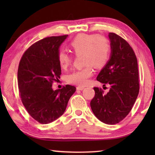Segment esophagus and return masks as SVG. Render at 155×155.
Listing matches in <instances>:
<instances>
[{
  "instance_id": "esophagus-1",
  "label": "esophagus",
  "mask_w": 155,
  "mask_h": 155,
  "mask_svg": "<svg viewBox=\"0 0 155 155\" xmlns=\"http://www.w3.org/2000/svg\"><path fill=\"white\" fill-rule=\"evenodd\" d=\"M84 89V87L82 86H78L77 87V90H82Z\"/></svg>"
}]
</instances>
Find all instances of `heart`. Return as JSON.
<instances>
[{
	"label": "heart",
	"mask_w": 155,
	"mask_h": 155,
	"mask_svg": "<svg viewBox=\"0 0 155 155\" xmlns=\"http://www.w3.org/2000/svg\"><path fill=\"white\" fill-rule=\"evenodd\" d=\"M70 47L75 55L82 54L84 66L69 74L67 80L69 83L84 86L93 75V66L97 69L105 66L109 61L111 45L105 37L97 35L81 34L70 43ZM58 63L62 69L71 65L73 58L65 51H60L57 55Z\"/></svg>",
	"instance_id": "obj_1"
}]
</instances>
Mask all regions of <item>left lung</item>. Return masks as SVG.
Instances as JSON below:
<instances>
[{"label":"left lung","instance_id":"obj_1","mask_svg":"<svg viewBox=\"0 0 155 155\" xmlns=\"http://www.w3.org/2000/svg\"><path fill=\"white\" fill-rule=\"evenodd\" d=\"M111 58L97 76V80L110 85L104 93L94 87L95 95L90 107L95 116L106 124H116L126 117L132 109L140 90L138 67L132 47L121 37L110 32Z\"/></svg>","mask_w":155,"mask_h":155}]
</instances>
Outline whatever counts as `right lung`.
Returning <instances> with one entry per match:
<instances>
[{
	"label": "right lung",
	"mask_w": 155,
	"mask_h": 155,
	"mask_svg": "<svg viewBox=\"0 0 155 155\" xmlns=\"http://www.w3.org/2000/svg\"><path fill=\"white\" fill-rule=\"evenodd\" d=\"M68 35L49 37L29 46L19 63V94L29 115L47 124L62 116L76 87L67 84L54 90L52 84L61 74L57 55Z\"/></svg>",
	"instance_id": "right-lung-1"
}]
</instances>
